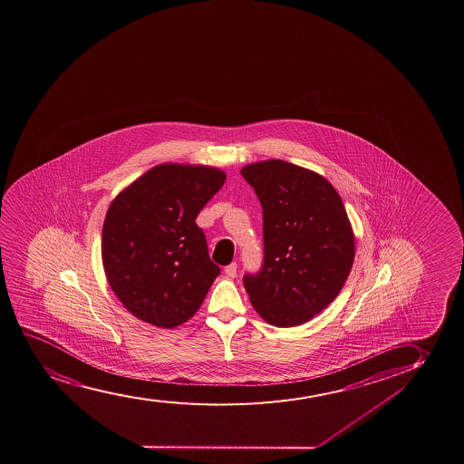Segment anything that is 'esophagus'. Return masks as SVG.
Returning <instances> with one entry per match:
<instances>
[{"label":"esophagus","instance_id":"1","mask_svg":"<svg viewBox=\"0 0 464 464\" xmlns=\"http://www.w3.org/2000/svg\"><path fill=\"white\" fill-rule=\"evenodd\" d=\"M224 273H226V276L230 277V279H234L235 276H237V263L234 262L227 265V266L224 268Z\"/></svg>","mask_w":464,"mask_h":464}]
</instances>
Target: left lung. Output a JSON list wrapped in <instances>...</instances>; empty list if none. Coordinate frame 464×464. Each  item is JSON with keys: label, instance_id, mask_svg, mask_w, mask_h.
<instances>
[{"label": "left lung", "instance_id": "8db88e82", "mask_svg": "<svg viewBox=\"0 0 464 464\" xmlns=\"http://www.w3.org/2000/svg\"><path fill=\"white\" fill-rule=\"evenodd\" d=\"M263 208L265 262L246 276L252 307L276 327H295L340 295L355 258V235L324 176L279 159L241 168Z\"/></svg>", "mask_w": 464, "mask_h": 464}]
</instances>
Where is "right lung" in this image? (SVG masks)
<instances>
[{"label": "right lung", "instance_id": "obj_1", "mask_svg": "<svg viewBox=\"0 0 464 464\" xmlns=\"http://www.w3.org/2000/svg\"><path fill=\"white\" fill-rule=\"evenodd\" d=\"M224 180L217 167L160 163L113 198L101 257L115 296L135 318L173 329L201 307L219 268L196 217Z\"/></svg>", "mask_w": 464, "mask_h": 464}]
</instances>
